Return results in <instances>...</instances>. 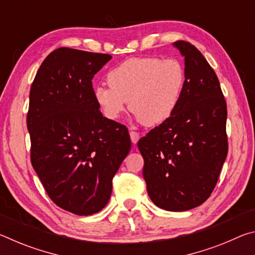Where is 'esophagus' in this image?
Instances as JSON below:
<instances>
[{"label": "esophagus", "mask_w": 255, "mask_h": 255, "mask_svg": "<svg viewBox=\"0 0 255 255\" xmlns=\"http://www.w3.org/2000/svg\"><path fill=\"white\" fill-rule=\"evenodd\" d=\"M129 135H130V139H131V141H132V144H136L137 141L139 140V138H140L139 132L133 131V130H131L130 132H129Z\"/></svg>", "instance_id": "obj_1"}]
</instances>
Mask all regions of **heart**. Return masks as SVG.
<instances>
[{
    "instance_id": "heart-1",
    "label": "heart",
    "mask_w": 255,
    "mask_h": 255,
    "mask_svg": "<svg viewBox=\"0 0 255 255\" xmlns=\"http://www.w3.org/2000/svg\"><path fill=\"white\" fill-rule=\"evenodd\" d=\"M108 84L94 89V100L105 117L116 120L129 101V110L147 127L170 119L178 109L187 83L183 64L155 56L124 60L107 75Z\"/></svg>"
}]
</instances>
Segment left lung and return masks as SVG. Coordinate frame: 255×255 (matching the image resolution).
<instances>
[{
	"instance_id": "obj_1",
	"label": "left lung",
	"mask_w": 255,
	"mask_h": 255,
	"mask_svg": "<svg viewBox=\"0 0 255 255\" xmlns=\"http://www.w3.org/2000/svg\"><path fill=\"white\" fill-rule=\"evenodd\" d=\"M184 57L187 83L170 119L138 141L148 196L159 208L185 211L208 199L228 152L227 107L215 71L188 41L173 44Z\"/></svg>"
}]
</instances>
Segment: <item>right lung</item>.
Masks as SVG:
<instances>
[{
    "label": "right lung",
    "mask_w": 255,
    "mask_h": 255,
    "mask_svg": "<svg viewBox=\"0 0 255 255\" xmlns=\"http://www.w3.org/2000/svg\"><path fill=\"white\" fill-rule=\"evenodd\" d=\"M111 58L60 47L42 62L30 89L31 164L50 199L80 216L105 208L131 147L127 127L103 117L94 100L92 79Z\"/></svg>",
    "instance_id": "right-lung-1"
}]
</instances>
